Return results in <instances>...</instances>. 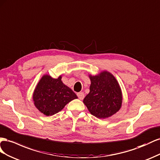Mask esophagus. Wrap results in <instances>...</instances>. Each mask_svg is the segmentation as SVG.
<instances>
[{
    "instance_id": "1",
    "label": "esophagus",
    "mask_w": 160,
    "mask_h": 160,
    "mask_svg": "<svg viewBox=\"0 0 160 160\" xmlns=\"http://www.w3.org/2000/svg\"><path fill=\"white\" fill-rule=\"evenodd\" d=\"M77 95H78V97L79 99H80V100H82L84 98V94L82 92H78L77 94Z\"/></svg>"
}]
</instances>
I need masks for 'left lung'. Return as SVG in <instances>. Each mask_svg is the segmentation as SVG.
I'll use <instances>...</instances> for the list:
<instances>
[{"label": "left lung", "mask_w": 160, "mask_h": 160, "mask_svg": "<svg viewBox=\"0 0 160 160\" xmlns=\"http://www.w3.org/2000/svg\"><path fill=\"white\" fill-rule=\"evenodd\" d=\"M90 92L83 102L89 112L98 118H106L120 110L122 94L119 84L111 73L102 71L98 74L89 75Z\"/></svg>", "instance_id": "obj_1"}]
</instances>
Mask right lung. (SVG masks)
<instances>
[{
	"label": "right lung",
	"mask_w": 160,
	"mask_h": 160,
	"mask_svg": "<svg viewBox=\"0 0 160 160\" xmlns=\"http://www.w3.org/2000/svg\"><path fill=\"white\" fill-rule=\"evenodd\" d=\"M78 98L72 90L62 81L48 74L43 75L34 90L33 100L39 111L46 116H52L62 111L72 100Z\"/></svg>",
	"instance_id": "obj_1"
}]
</instances>
